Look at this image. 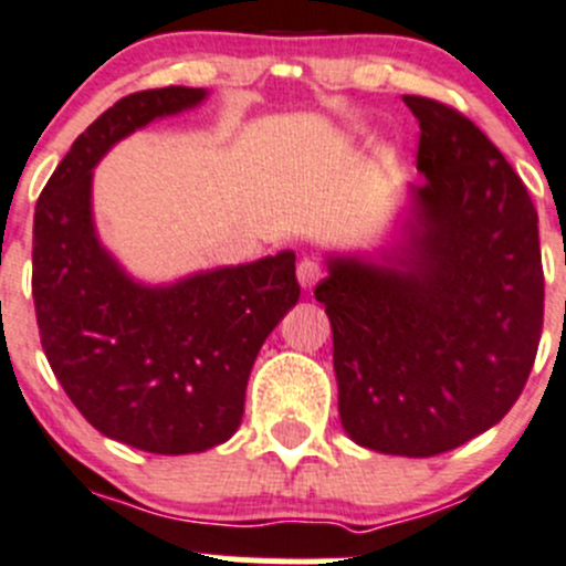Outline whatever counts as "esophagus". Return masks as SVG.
<instances>
[{"instance_id":"1","label":"esophagus","mask_w":566,"mask_h":566,"mask_svg":"<svg viewBox=\"0 0 566 566\" xmlns=\"http://www.w3.org/2000/svg\"><path fill=\"white\" fill-rule=\"evenodd\" d=\"M322 275H324V270L318 261L302 259L300 264H296V281H300L302 289H313V285L322 281Z\"/></svg>"}]
</instances>
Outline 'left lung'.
Here are the masks:
<instances>
[{"label":"left lung","instance_id":"left-lung-1","mask_svg":"<svg viewBox=\"0 0 566 566\" xmlns=\"http://www.w3.org/2000/svg\"><path fill=\"white\" fill-rule=\"evenodd\" d=\"M421 126L412 206L379 261L327 259L338 412L363 449L434 457L495 427L534 366L545 313L536 209L462 112L405 95Z\"/></svg>","mask_w":566,"mask_h":566}]
</instances>
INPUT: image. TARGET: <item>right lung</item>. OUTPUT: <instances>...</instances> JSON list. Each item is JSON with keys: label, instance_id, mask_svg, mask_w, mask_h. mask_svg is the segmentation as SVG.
Returning a JSON list of instances; mask_svg holds the SVG:
<instances>
[{"label": "right lung", "instance_id": "obj_1", "mask_svg": "<svg viewBox=\"0 0 566 566\" xmlns=\"http://www.w3.org/2000/svg\"><path fill=\"white\" fill-rule=\"evenodd\" d=\"M206 95L159 87L120 98L76 137L35 206L32 300L49 366L91 427L150 454H198L237 432L261 344L300 300L291 250L145 285L98 242L101 156Z\"/></svg>", "mask_w": 566, "mask_h": 566}]
</instances>
